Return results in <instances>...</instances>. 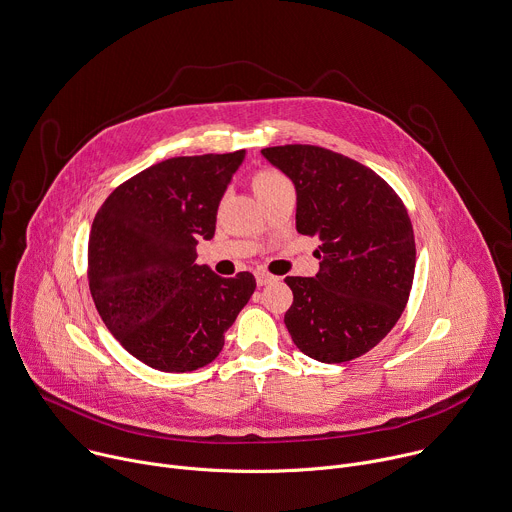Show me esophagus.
Here are the masks:
<instances>
[{"label":"esophagus","instance_id":"esophagus-1","mask_svg":"<svg viewBox=\"0 0 512 512\" xmlns=\"http://www.w3.org/2000/svg\"><path fill=\"white\" fill-rule=\"evenodd\" d=\"M274 280H276V276H272V274H268V272H264V270H256V282H258V286L270 284V282H274Z\"/></svg>","mask_w":512,"mask_h":512}]
</instances>
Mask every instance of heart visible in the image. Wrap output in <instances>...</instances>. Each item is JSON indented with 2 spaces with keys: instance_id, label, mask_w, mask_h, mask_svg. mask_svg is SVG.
Here are the masks:
<instances>
[{
  "instance_id": "b5f03b06",
  "label": "heart",
  "mask_w": 512,
  "mask_h": 512,
  "mask_svg": "<svg viewBox=\"0 0 512 512\" xmlns=\"http://www.w3.org/2000/svg\"><path fill=\"white\" fill-rule=\"evenodd\" d=\"M284 175H280L278 171L274 169H262L258 173H254L252 177V187L256 191L258 197H264L268 191H272L274 187H278L280 183H284Z\"/></svg>"
}]
</instances>
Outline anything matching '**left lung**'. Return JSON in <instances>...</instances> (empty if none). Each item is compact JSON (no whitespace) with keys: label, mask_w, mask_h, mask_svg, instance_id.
Returning a JSON list of instances; mask_svg holds the SVG:
<instances>
[{"label":"left lung","mask_w":512,"mask_h":512,"mask_svg":"<svg viewBox=\"0 0 512 512\" xmlns=\"http://www.w3.org/2000/svg\"><path fill=\"white\" fill-rule=\"evenodd\" d=\"M262 155L296 189V230L319 236V272L286 276L294 345L321 363L371 351L397 323L416 270L414 228L399 195L369 167L315 145Z\"/></svg>","instance_id":"1"}]
</instances>
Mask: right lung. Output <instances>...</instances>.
<instances>
[{"label":"right lung","mask_w":512,"mask_h":512,"mask_svg":"<svg viewBox=\"0 0 512 512\" xmlns=\"http://www.w3.org/2000/svg\"><path fill=\"white\" fill-rule=\"evenodd\" d=\"M246 151L173 157L121 183L94 216L88 286L113 337L145 365L185 373L212 363L254 294L250 272L195 264Z\"/></svg>","instance_id":"add662e5"}]
</instances>
